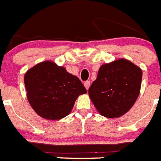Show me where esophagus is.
<instances>
[{
  "instance_id": "obj_1",
  "label": "esophagus",
  "mask_w": 161,
  "mask_h": 161,
  "mask_svg": "<svg viewBox=\"0 0 161 161\" xmlns=\"http://www.w3.org/2000/svg\"><path fill=\"white\" fill-rule=\"evenodd\" d=\"M84 85H85V87L86 88V89H89V86H90V81H89V80L85 81V83H84Z\"/></svg>"
}]
</instances>
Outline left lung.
<instances>
[{
  "label": "left lung",
  "mask_w": 161,
  "mask_h": 161,
  "mask_svg": "<svg viewBox=\"0 0 161 161\" xmlns=\"http://www.w3.org/2000/svg\"><path fill=\"white\" fill-rule=\"evenodd\" d=\"M142 70L124 59L101 66L89 95L98 112L106 118H118L133 106L139 94Z\"/></svg>",
  "instance_id": "left-lung-1"
}]
</instances>
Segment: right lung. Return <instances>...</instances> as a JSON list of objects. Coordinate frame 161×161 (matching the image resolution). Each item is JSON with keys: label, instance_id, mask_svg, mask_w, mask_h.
Instances as JSON below:
<instances>
[{"label": "right lung", "instance_id": "add662e5", "mask_svg": "<svg viewBox=\"0 0 161 161\" xmlns=\"http://www.w3.org/2000/svg\"><path fill=\"white\" fill-rule=\"evenodd\" d=\"M24 82L31 107L39 116L49 120L66 117L78 96L87 93L77 76L51 61L29 69Z\"/></svg>", "mask_w": 161, "mask_h": 161}]
</instances>
